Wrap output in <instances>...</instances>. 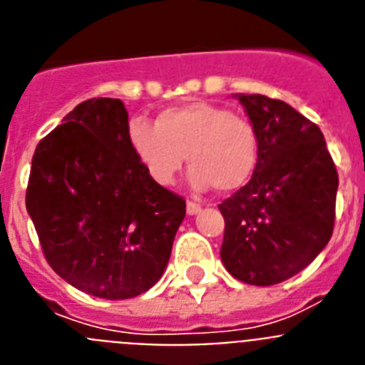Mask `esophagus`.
Masks as SVG:
<instances>
[{
	"instance_id": "obj_1",
	"label": "esophagus",
	"mask_w": 365,
	"mask_h": 365,
	"mask_svg": "<svg viewBox=\"0 0 365 365\" xmlns=\"http://www.w3.org/2000/svg\"><path fill=\"white\" fill-rule=\"evenodd\" d=\"M186 212H188V215H197L199 212H201V205L188 201V205H186Z\"/></svg>"
}]
</instances>
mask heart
<instances>
[{
    "mask_svg": "<svg viewBox=\"0 0 365 365\" xmlns=\"http://www.w3.org/2000/svg\"><path fill=\"white\" fill-rule=\"evenodd\" d=\"M128 140L148 175L160 186L173 185L185 159L195 190L214 186L228 193L243 188L257 163L256 128L245 117L206 102L168 108L157 124L133 118Z\"/></svg>",
    "mask_w": 365,
    "mask_h": 365,
    "instance_id": "obj_1",
    "label": "heart"
}]
</instances>
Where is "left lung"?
Instances as JSON below:
<instances>
[{
    "mask_svg": "<svg viewBox=\"0 0 365 365\" xmlns=\"http://www.w3.org/2000/svg\"><path fill=\"white\" fill-rule=\"evenodd\" d=\"M257 133L248 185L219 205L221 261L250 285H276L302 272L327 247L338 173L324 133L282 100L234 95Z\"/></svg>",
    "mask_w": 365,
    "mask_h": 365,
    "instance_id": "left-lung-1",
    "label": "left lung"
}]
</instances>
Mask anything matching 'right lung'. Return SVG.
<instances>
[{
	"mask_svg": "<svg viewBox=\"0 0 365 365\" xmlns=\"http://www.w3.org/2000/svg\"><path fill=\"white\" fill-rule=\"evenodd\" d=\"M62 122L36 146L25 199L45 259L78 291L135 298L166 270L185 199L135 157L122 100H86Z\"/></svg>",
	"mask_w": 365,
	"mask_h": 365,
	"instance_id": "1",
	"label": "right lung"
}]
</instances>
